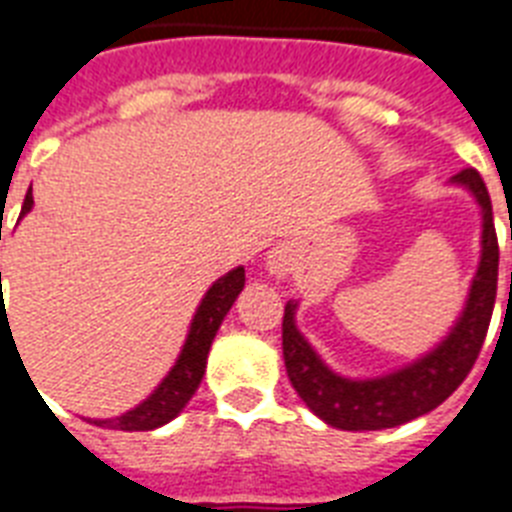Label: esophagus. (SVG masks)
Here are the masks:
<instances>
[{
    "mask_svg": "<svg viewBox=\"0 0 512 512\" xmlns=\"http://www.w3.org/2000/svg\"><path fill=\"white\" fill-rule=\"evenodd\" d=\"M266 269H269V274H274V277H285V274L293 269V256H290V251H287V248H274V251L266 256Z\"/></svg>",
    "mask_w": 512,
    "mask_h": 512,
    "instance_id": "esophagus-1",
    "label": "esophagus"
}]
</instances>
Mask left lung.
I'll use <instances>...</instances> for the list:
<instances>
[{
    "label": "left lung",
    "mask_w": 512,
    "mask_h": 512,
    "mask_svg": "<svg viewBox=\"0 0 512 512\" xmlns=\"http://www.w3.org/2000/svg\"><path fill=\"white\" fill-rule=\"evenodd\" d=\"M453 183L474 193L481 206V261L471 282L466 308L432 353L405 369L377 379H345L329 369L306 337L295 327V303H287L282 316V356L287 377L303 403L324 424L345 432H377L434 411L458 390L474 369L479 350L492 322L497 298L500 246L494 232L489 190L474 167L453 175ZM512 238V235H510Z\"/></svg>",
    "instance_id": "8db88e82"
}]
</instances>
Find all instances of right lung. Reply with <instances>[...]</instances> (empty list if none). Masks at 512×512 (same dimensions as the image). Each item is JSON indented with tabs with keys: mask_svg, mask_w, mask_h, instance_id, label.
<instances>
[{
	"mask_svg": "<svg viewBox=\"0 0 512 512\" xmlns=\"http://www.w3.org/2000/svg\"><path fill=\"white\" fill-rule=\"evenodd\" d=\"M31 206L33 196L28 193L23 201L20 217L28 214ZM243 285H246V269H243V266L227 272L225 277H219V280L206 290L204 301H201L196 316H193V322H190L188 340H185L175 366H172L170 374L162 379V384H159L141 405H135L133 411L122 413V416L117 418H94L91 424L109 426V429H122V432H151V429L164 426L167 421H172L177 413L183 411L185 403L196 395L198 384L204 379L211 340L217 335L219 324H222V319H225L227 311L232 308V303H235V298L240 295Z\"/></svg>",
	"mask_w": 512,
	"mask_h": 512,
	"instance_id": "add662e5",
	"label": "right lung"
}]
</instances>
